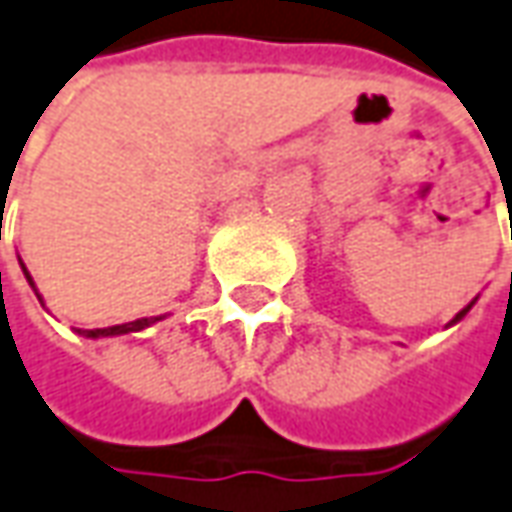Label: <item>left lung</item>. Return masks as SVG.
I'll return each mask as SVG.
<instances>
[{"instance_id": "obj_1", "label": "left lung", "mask_w": 512, "mask_h": 512, "mask_svg": "<svg viewBox=\"0 0 512 512\" xmlns=\"http://www.w3.org/2000/svg\"><path fill=\"white\" fill-rule=\"evenodd\" d=\"M474 302H476V300H471V302H468V305H465V308H462L460 314L454 316V319H451V322H448V325H457V322H460L462 316H465V314H468V311H471V308H474Z\"/></svg>"}]
</instances>
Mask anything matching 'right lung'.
Instances as JSON below:
<instances>
[{
  "instance_id": "1",
  "label": "right lung",
  "mask_w": 512,
  "mask_h": 512,
  "mask_svg": "<svg viewBox=\"0 0 512 512\" xmlns=\"http://www.w3.org/2000/svg\"><path fill=\"white\" fill-rule=\"evenodd\" d=\"M22 271L24 277H27V283H30V288L36 291L38 302L44 305V300H41V294H38L36 283H33V277H30V271H27V266L22 263ZM165 316H142V319H134V322H123V325H111V328H92V330H83V328H75V333L78 336H83V339H111V336H125V333H139V330L151 328V325H156V322H162Z\"/></svg>"
}]
</instances>
